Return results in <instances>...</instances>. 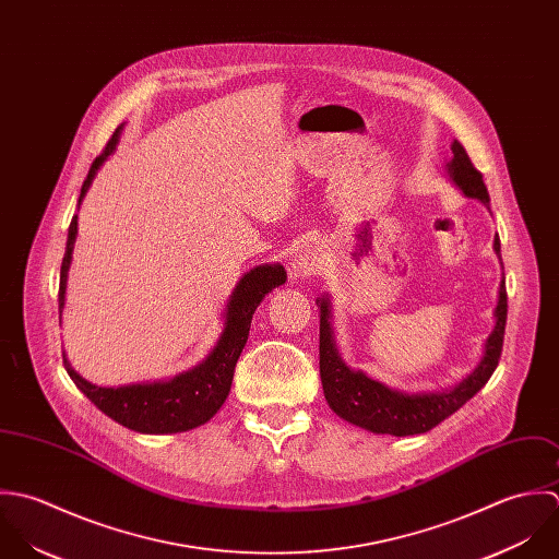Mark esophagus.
<instances>
[{
  "mask_svg": "<svg viewBox=\"0 0 559 559\" xmlns=\"http://www.w3.org/2000/svg\"><path fill=\"white\" fill-rule=\"evenodd\" d=\"M322 254L313 252V250H300L296 252V257L289 261L287 270H289V276L292 278H305V276H311L316 272H320L322 267Z\"/></svg>",
  "mask_w": 559,
  "mask_h": 559,
  "instance_id": "34e87169",
  "label": "esophagus"
}]
</instances>
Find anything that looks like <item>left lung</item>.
Listing matches in <instances>:
<instances>
[{
    "mask_svg": "<svg viewBox=\"0 0 559 559\" xmlns=\"http://www.w3.org/2000/svg\"><path fill=\"white\" fill-rule=\"evenodd\" d=\"M451 162L447 164V173L451 181L468 197L477 199L484 205L490 203L488 190L484 186L481 173L473 166L464 146L453 140L451 144ZM495 252L501 259V241L495 237ZM320 376L329 406L336 415L358 428H365L376 435H393V437H411L424 435L437 428L447 417H451L457 408H462L492 376L499 365L506 318H508V294H506V276L499 285V300L495 309V329L486 338L484 356L479 365L455 386L437 391V393H402L384 386L378 380L367 378L362 371H352L338 356L331 329V302L329 298H320Z\"/></svg>",
    "mask_w": 559,
    "mask_h": 559,
    "instance_id": "1",
    "label": "left lung"
}]
</instances>
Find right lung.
Listing matches in <instances>:
<instances>
[{
	"label": "right lung",
	"instance_id": "1",
	"mask_svg": "<svg viewBox=\"0 0 559 559\" xmlns=\"http://www.w3.org/2000/svg\"><path fill=\"white\" fill-rule=\"evenodd\" d=\"M122 124L114 131L104 153L93 162L88 177L82 186L80 201H84L97 170L110 157L118 144ZM78 237V216H73L67 237V250L60 267V292L58 307L60 313L64 309V292H67V274L71 267L73 243ZM287 281V272L278 263L257 265L246 272L235 285L224 313V331L212 354L190 371H183L170 380L146 382V384H127V386H97L84 380L64 358L67 373L78 384V389L110 419L120 426L142 432V435H175L199 428L207 424L221 408L230 391L233 373L237 358L246 345L250 322L254 309L261 300L278 285Z\"/></svg>",
	"mask_w": 559,
	"mask_h": 559
}]
</instances>
